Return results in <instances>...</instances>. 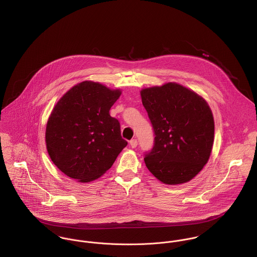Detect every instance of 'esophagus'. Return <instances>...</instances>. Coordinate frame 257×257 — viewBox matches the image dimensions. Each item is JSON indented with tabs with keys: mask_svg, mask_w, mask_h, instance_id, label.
Wrapping results in <instances>:
<instances>
[{
	"mask_svg": "<svg viewBox=\"0 0 257 257\" xmlns=\"http://www.w3.org/2000/svg\"><path fill=\"white\" fill-rule=\"evenodd\" d=\"M130 145H131V147H133V148L138 147V140H136V139L132 140V141L130 142Z\"/></svg>",
	"mask_w": 257,
	"mask_h": 257,
	"instance_id": "34e87169",
	"label": "esophagus"
}]
</instances>
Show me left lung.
Returning a JSON list of instances; mask_svg holds the SVG:
<instances>
[{
    "instance_id": "left-lung-1",
    "label": "left lung",
    "mask_w": 257,
    "mask_h": 257,
    "mask_svg": "<svg viewBox=\"0 0 257 257\" xmlns=\"http://www.w3.org/2000/svg\"><path fill=\"white\" fill-rule=\"evenodd\" d=\"M141 96L155 136L145 156L148 170L168 185L190 181L208 162L214 144L208 103L177 83L144 89Z\"/></svg>"
}]
</instances>
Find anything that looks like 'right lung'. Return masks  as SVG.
<instances>
[{"instance_id": "1", "label": "right lung", "mask_w": 257, "mask_h": 257, "mask_svg": "<svg viewBox=\"0 0 257 257\" xmlns=\"http://www.w3.org/2000/svg\"><path fill=\"white\" fill-rule=\"evenodd\" d=\"M120 90L84 81L57 102L47 120L45 142L57 168L79 182H90L109 170L127 142L110 107Z\"/></svg>"}]
</instances>
